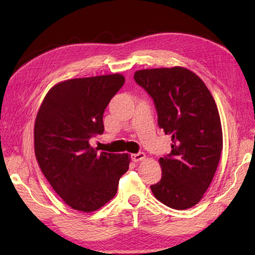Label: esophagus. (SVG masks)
Wrapping results in <instances>:
<instances>
[{
    "label": "esophagus",
    "mask_w": 255,
    "mask_h": 255,
    "mask_svg": "<svg viewBox=\"0 0 255 255\" xmlns=\"http://www.w3.org/2000/svg\"><path fill=\"white\" fill-rule=\"evenodd\" d=\"M130 159L133 162H139V161H142L143 159H145V154L143 152H138V153H133L130 155Z\"/></svg>",
    "instance_id": "obj_1"
}]
</instances>
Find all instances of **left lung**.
I'll return each mask as SVG.
<instances>
[{"label": "left lung", "mask_w": 255, "mask_h": 255, "mask_svg": "<svg viewBox=\"0 0 255 255\" xmlns=\"http://www.w3.org/2000/svg\"><path fill=\"white\" fill-rule=\"evenodd\" d=\"M133 79L153 100L159 127L172 138L171 152L159 160L162 177L151 191L167 207L191 208L209 187L223 150L214 97L182 67L140 70Z\"/></svg>", "instance_id": "obj_1"}]
</instances>
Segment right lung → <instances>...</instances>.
I'll use <instances>...</instances> for the list:
<instances>
[{
    "label": "right lung",
    "instance_id": "add662e5",
    "mask_svg": "<svg viewBox=\"0 0 255 255\" xmlns=\"http://www.w3.org/2000/svg\"><path fill=\"white\" fill-rule=\"evenodd\" d=\"M124 83L119 73L64 81L48 92L37 114L38 164L56 193L75 210L91 213L110 202L129 169L127 153H97L89 142L104 132L103 114Z\"/></svg>",
    "mask_w": 255,
    "mask_h": 255
}]
</instances>
